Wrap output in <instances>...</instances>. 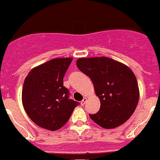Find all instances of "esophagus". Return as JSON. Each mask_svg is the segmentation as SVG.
Instances as JSON below:
<instances>
[{
  "label": "esophagus",
  "instance_id": "esophagus-1",
  "mask_svg": "<svg viewBox=\"0 0 160 160\" xmlns=\"http://www.w3.org/2000/svg\"><path fill=\"white\" fill-rule=\"evenodd\" d=\"M86 102H87V98H84V99L80 102V104H81V106H84V104L86 103Z\"/></svg>",
  "mask_w": 160,
  "mask_h": 160
}]
</instances>
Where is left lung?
<instances>
[{
    "instance_id": "1",
    "label": "left lung",
    "mask_w": 160,
    "mask_h": 160,
    "mask_svg": "<svg viewBox=\"0 0 160 160\" xmlns=\"http://www.w3.org/2000/svg\"><path fill=\"white\" fill-rule=\"evenodd\" d=\"M80 71L90 78L101 107L89 117L102 128L110 129L125 123L139 101L137 78L128 66L107 57L80 58Z\"/></svg>"
}]
</instances>
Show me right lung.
<instances>
[{
	"mask_svg": "<svg viewBox=\"0 0 160 160\" xmlns=\"http://www.w3.org/2000/svg\"><path fill=\"white\" fill-rule=\"evenodd\" d=\"M72 58H58L32 68L24 80L22 102L28 117L37 125L55 131L68 121L79 105L69 99L63 77Z\"/></svg>",
	"mask_w": 160,
	"mask_h": 160,
	"instance_id": "add662e5",
	"label": "right lung"
}]
</instances>
